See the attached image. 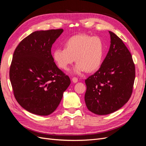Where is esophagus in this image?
Segmentation results:
<instances>
[{
  "mask_svg": "<svg viewBox=\"0 0 146 146\" xmlns=\"http://www.w3.org/2000/svg\"><path fill=\"white\" fill-rule=\"evenodd\" d=\"M72 80L73 83H77L78 82V78H76V77H73L72 79Z\"/></svg>",
  "mask_w": 146,
  "mask_h": 146,
  "instance_id": "1",
  "label": "esophagus"
}]
</instances>
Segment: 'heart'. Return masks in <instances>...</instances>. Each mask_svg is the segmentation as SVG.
Masks as SVG:
<instances>
[{
	"label": "heart",
	"instance_id": "heart-1",
	"mask_svg": "<svg viewBox=\"0 0 146 146\" xmlns=\"http://www.w3.org/2000/svg\"><path fill=\"white\" fill-rule=\"evenodd\" d=\"M104 50V44L100 38L77 35L65 42L64 48H56L53 52V58L63 70L68 69L75 58L77 63L73 72L80 74L85 70L91 72L98 69L102 62Z\"/></svg>",
	"mask_w": 146,
	"mask_h": 146
}]
</instances>
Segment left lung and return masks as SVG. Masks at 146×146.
Here are the masks:
<instances>
[{
  "mask_svg": "<svg viewBox=\"0 0 146 146\" xmlns=\"http://www.w3.org/2000/svg\"><path fill=\"white\" fill-rule=\"evenodd\" d=\"M111 44L99 69L85 80L88 109L106 115L122 107L130 98L135 67L129 50L116 34L109 31Z\"/></svg>",
  "mask_w": 146,
  "mask_h": 146,
  "instance_id": "obj_1",
  "label": "left lung"
}]
</instances>
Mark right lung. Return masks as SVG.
I'll return each instance as SVG.
<instances>
[{
  "label": "right lung",
  "instance_id": "1",
  "mask_svg": "<svg viewBox=\"0 0 146 146\" xmlns=\"http://www.w3.org/2000/svg\"><path fill=\"white\" fill-rule=\"evenodd\" d=\"M63 29L35 31L13 55L10 79L17 102L29 112L47 116L58 107L70 78L57 67L51 48Z\"/></svg>",
  "mask_w": 146,
  "mask_h": 146
}]
</instances>
